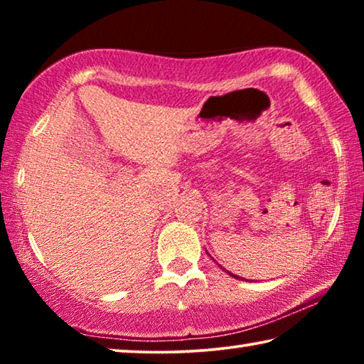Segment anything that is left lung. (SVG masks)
<instances>
[{"instance_id": "left-lung-1", "label": "left lung", "mask_w": 364, "mask_h": 364, "mask_svg": "<svg viewBox=\"0 0 364 364\" xmlns=\"http://www.w3.org/2000/svg\"><path fill=\"white\" fill-rule=\"evenodd\" d=\"M230 274H231V276H232V278H237V279H239V276H234V274H232V273H230ZM241 279H242V278H241Z\"/></svg>"}]
</instances>
